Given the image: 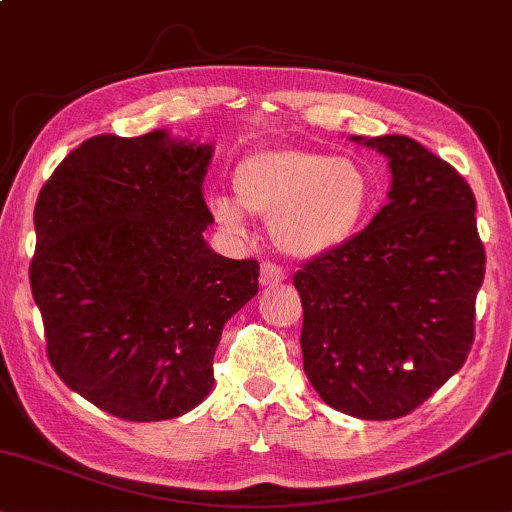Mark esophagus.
I'll use <instances>...</instances> for the list:
<instances>
[{"label":"esophagus","instance_id":"1","mask_svg":"<svg viewBox=\"0 0 512 512\" xmlns=\"http://www.w3.org/2000/svg\"><path fill=\"white\" fill-rule=\"evenodd\" d=\"M281 281H285L283 267H278L274 262H264L260 269V283L264 288H274V285H278Z\"/></svg>","mask_w":512,"mask_h":512}]
</instances>
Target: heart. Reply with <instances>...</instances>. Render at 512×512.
Masks as SVG:
<instances>
[{
  "label": "heart",
  "mask_w": 512,
  "mask_h": 512,
  "mask_svg": "<svg viewBox=\"0 0 512 512\" xmlns=\"http://www.w3.org/2000/svg\"><path fill=\"white\" fill-rule=\"evenodd\" d=\"M234 201L217 196L213 213L229 231H243V213L269 220L285 255L311 260L342 248L372 208L374 182L353 156L304 147H271L245 154L231 173Z\"/></svg>",
  "instance_id": "obj_1"
}]
</instances>
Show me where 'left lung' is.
<instances>
[{
	"instance_id": "8db88e82",
	"label": "left lung",
	"mask_w": 512,
	"mask_h": 512,
	"mask_svg": "<svg viewBox=\"0 0 512 512\" xmlns=\"http://www.w3.org/2000/svg\"><path fill=\"white\" fill-rule=\"evenodd\" d=\"M353 142L391 168L388 203L342 248L306 262L302 356L335 410L386 421L410 414L466 363L485 248L468 182L407 135Z\"/></svg>"
}]
</instances>
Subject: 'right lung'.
<instances>
[{
	"mask_svg": "<svg viewBox=\"0 0 512 512\" xmlns=\"http://www.w3.org/2000/svg\"><path fill=\"white\" fill-rule=\"evenodd\" d=\"M210 156L168 131L95 135L34 206L46 353L74 393L119 419L194 410L215 384L224 323L257 295V260H229L203 238Z\"/></svg>",
	"mask_w": 512,
	"mask_h": 512,
	"instance_id": "obj_1",
	"label": "right lung"
}]
</instances>
